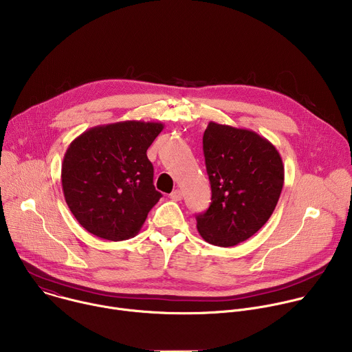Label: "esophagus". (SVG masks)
Returning <instances> with one entry per match:
<instances>
[{
	"label": "esophagus",
	"mask_w": 352,
	"mask_h": 352,
	"mask_svg": "<svg viewBox=\"0 0 352 352\" xmlns=\"http://www.w3.org/2000/svg\"><path fill=\"white\" fill-rule=\"evenodd\" d=\"M182 196H184V193H182L181 189H175V190H173V192L170 193V197H171L173 200H181Z\"/></svg>",
	"instance_id": "34e87169"
}]
</instances>
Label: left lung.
I'll list each match as a JSON object with an SVG mask.
<instances>
[{"label":"left lung","instance_id":"obj_1","mask_svg":"<svg viewBox=\"0 0 352 352\" xmlns=\"http://www.w3.org/2000/svg\"><path fill=\"white\" fill-rule=\"evenodd\" d=\"M212 204L196 216L202 238L228 248L258 232L273 214L284 185L277 148L254 131L209 122L204 133Z\"/></svg>","mask_w":352,"mask_h":352}]
</instances>
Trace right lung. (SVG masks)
Returning <instances> with one entry per match:
<instances>
[{"mask_svg":"<svg viewBox=\"0 0 352 352\" xmlns=\"http://www.w3.org/2000/svg\"><path fill=\"white\" fill-rule=\"evenodd\" d=\"M162 122L122 121L79 135L64 156L65 202L90 234L110 241L135 236L162 197L153 185L147 148Z\"/></svg>","mask_w":352,"mask_h":352,"instance_id":"obj_1","label":"right lung"}]
</instances>
